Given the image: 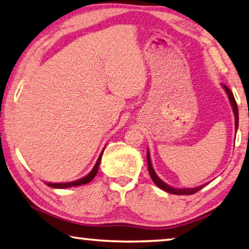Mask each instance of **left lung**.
<instances>
[{
    "label": "left lung",
    "instance_id": "1",
    "mask_svg": "<svg viewBox=\"0 0 249 249\" xmlns=\"http://www.w3.org/2000/svg\"><path fill=\"white\" fill-rule=\"evenodd\" d=\"M222 88L225 89L226 94L228 95V98H229V102L231 104V107H232V110H233V115H235V128L237 131V128H238V107H237V104L235 101V97H233V94L231 92V89H229L226 85H222ZM146 159H147V166H148V173H150L151 176V179L153 180V182L158 185L159 188H161L162 190H164L166 192H169V194H172V195H178V196H183V195H194L196 194V191H199L200 189H202L205 187L206 184H202L200 185V187H196V188H182V189H179V188H174L171 187V185L166 184L165 182H163V181L160 179V178L158 177V174L155 173L153 166H152V163H151V158H150V152L147 150V155H146Z\"/></svg>",
    "mask_w": 249,
    "mask_h": 249
}]
</instances>
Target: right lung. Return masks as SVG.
<instances>
[{
	"mask_svg": "<svg viewBox=\"0 0 249 249\" xmlns=\"http://www.w3.org/2000/svg\"><path fill=\"white\" fill-rule=\"evenodd\" d=\"M103 152H104V150L102 151L101 155H99V158H98L97 162H96L95 166H94V168H92L91 171L89 172L86 177L81 178V179H79V180L72 181V182H64V183H51V182H48L47 185H49V187H51V188L64 189V188H71V187H77V185L89 183L92 179H94V178L96 177V174H97V172H98V166H99V164H101V160H102V157H103Z\"/></svg>",
	"mask_w": 249,
	"mask_h": 249,
	"instance_id": "add662e5",
	"label": "right lung"
}]
</instances>
